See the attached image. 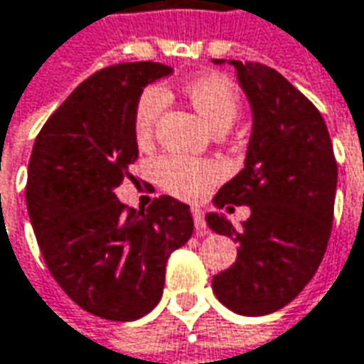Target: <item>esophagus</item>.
I'll list each match as a JSON object with an SVG mask.
<instances>
[{
  "instance_id": "obj_1",
  "label": "esophagus",
  "mask_w": 364,
  "mask_h": 364,
  "mask_svg": "<svg viewBox=\"0 0 364 364\" xmlns=\"http://www.w3.org/2000/svg\"><path fill=\"white\" fill-rule=\"evenodd\" d=\"M193 213V221H195V230L199 233H207V225H205V218H203V211L199 207H193L191 209Z\"/></svg>"
}]
</instances>
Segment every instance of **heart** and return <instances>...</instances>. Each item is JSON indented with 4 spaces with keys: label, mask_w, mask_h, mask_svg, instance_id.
<instances>
[{
    "label": "heart",
    "mask_w": 364,
    "mask_h": 364,
    "mask_svg": "<svg viewBox=\"0 0 364 364\" xmlns=\"http://www.w3.org/2000/svg\"><path fill=\"white\" fill-rule=\"evenodd\" d=\"M183 92L195 112L207 124L218 129H230L240 112V95L232 82L218 74H207L191 80ZM163 112V92L157 88H146L139 96L132 119L134 141L149 144L157 127V120ZM155 177L163 189L177 195L181 199H199L220 181L223 171L213 161H199L183 155H163L153 165Z\"/></svg>",
    "instance_id": "b5f03b06"
}]
</instances>
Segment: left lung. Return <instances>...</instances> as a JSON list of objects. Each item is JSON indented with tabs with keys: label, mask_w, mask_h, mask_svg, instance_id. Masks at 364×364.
Segmentation results:
<instances>
[{
	"label": "left lung",
	"mask_w": 364,
	"mask_h": 364,
	"mask_svg": "<svg viewBox=\"0 0 364 364\" xmlns=\"http://www.w3.org/2000/svg\"><path fill=\"white\" fill-rule=\"evenodd\" d=\"M230 64L254 129L245 167L213 203L230 211L247 205L252 215L240 230L223 215H205L209 230L240 245L232 268L213 276V292L235 314L264 316L292 302L316 274L331 237L338 167L324 119L306 96L259 62Z\"/></svg>",
	"instance_id": "left-lung-1"
}]
</instances>
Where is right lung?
I'll list each match as a JSON object with an SVG mask.
<instances>
[{"label":"right lung","mask_w":364,"mask_h":364,"mask_svg":"<svg viewBox=\"0 0 364 364\" xmlns=\"http://www.w3.org/2000/svg\"><path fill=\"white\" fill-rule=\"evenodd\" d=\"M171 72L159 62L98 70L46 120L28 167V213L52 278L78 306L112 322L157 306L167 259L193 233L189 205L169 195L143 211L114 195L134 181L136 100Z\"/></svg>","instance_id":"right-lung-1"}]
</instances>
